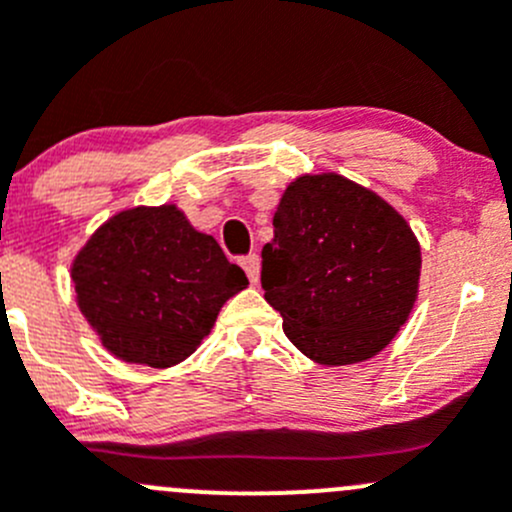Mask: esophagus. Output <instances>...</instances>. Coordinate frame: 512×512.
I'll return each mask as SVG.
<instances>
[{
  "label": "esophagus",
  "instance_id": "esophagus-1",
  "mask_svg": "<svg viewBox=\"0 0 512 512\" xmlns=\"http://www.w3.org/2000/svg\"><path fill=\"white\" fill-rule=\"evenodd\" d=\"M240 265H242V270L247 272V277H250L252 285H257V280H260V257L247 255V257H242Z\"/></svg>",
  "mask_w": 512,
  "mask_h": 512
}]
</instances>
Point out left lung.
<instances>
[{
    "label": "left lung",
    "mask_w": 512,
    "mask_h": 512,
    "mask_svg": "<svg viewBox=\"0 0 512 512\" xmlns=\"http://www.w3.org/2000/svg\"><path fill=\"white\" fill-rule=\"evenodd\" d=\"M262 247V289L287 339L324 366L376 356L418 297L421 245L404 215L337 173L299 175Z\"/></svg>",
    "instance_id": "8db88e82"
}]
</instances>
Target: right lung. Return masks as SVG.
<instances>
[{
    "instance_id": "1",
    "label": "right lung",
    "mask_w": 512,
    "mask_h": 512,
    "mask_svg": "<svg viewBox=\"0 0 512 512\" xmlns=\"http://www.w3.org/2000/svg\"><path fill=\"white\" fill-rule=\"evenodd\" d=\"M76 302L116 359L168 369L200 347L247 282L175 205L108 218L71 262Z\"/></svg>"
}]
</instances>
